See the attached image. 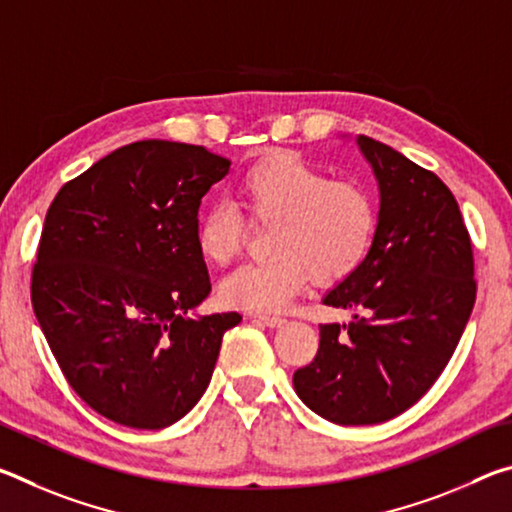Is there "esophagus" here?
I'll return each mask as SVG.
<instances>
[{
    "instance_id": "1",
    "label": "esophagus",
    "mask_w": 512,
    "mask_h": 512,
    "mask_svg": "<svg viewBox=\"0 0 512 512\" xmlns=\"http://www.w3.org/2000/svg\"><path fill=\"white\" fill-rule=\"evenodd\" d=\"M257 323H264L266 327H280L284 325V318L282 316H268V314H257L253 316Z\"/></svg>"
}]
</instances>
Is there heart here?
<instances>
[{
	"label": "heart",
	"instance_id": "b5f03b06",
	"mask_svg": "<svg viewBox=\"0 0 512 512\" xmlns=\"http://www.w3.org/2000/svg\"><path fill=\"white\" fill-rule=\"evenodd\" d=\"M239 201L246 219L273 225L264 262L239 266L221 282L228 307L275 311L307 287L336 284L366 262L377 237L379 207L370 189L332 180L296 153H271L244 171ZM244 246V216L228 201L214 203L196 223L205 262L228 266Z\"/></svg>",
	"mask_w": 512,
	"mask_h": 512
}]
</instances>
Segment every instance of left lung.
<instances>
[{
    "instance_id": "left-lung-1",
    "label": "left lung",
    "mask_w": 512,
    "mask_h": 512,
    "mask_svg": "<svg viewBox=\"0 0 512 512\" xmlns=\"http://www.w3.org/2000/svg\"><path fill=\"white\" fill-rule=\"evenodd\" d=\"M357 144L379 183L377 237L323 302L364 316L320 325L314 361L293 372L300 400L343 427L411 409L452 359L476 300L472 241L449 187L372 137Z\"/></svg>"
}]
</instances>
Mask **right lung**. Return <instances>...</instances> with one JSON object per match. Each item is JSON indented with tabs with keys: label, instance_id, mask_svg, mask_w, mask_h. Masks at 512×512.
Returning a JSON list of instances; mask_svg holds the SVG:
<instances>
[{
	"label": "right lung",
	"instance_id": "add662e5",
	"mask_svg": "<svg viewBox=\"0 0 512 512\" xmlns=\"http://www.w3.org/2000/svg\"><path fill=\"white\" fill-rule=\"evenodd\" d=\"M228 169L203 146L142 140L94 162L49 205L33 311L69 386L103 418L171 427L210 384L241 316H192L212 291L196 223Z\"/></svg>",
	"mask_w": 512,
	"mask_h": 512
}]
</instances>
